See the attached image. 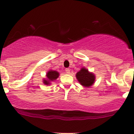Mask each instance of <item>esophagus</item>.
Here are the masks:
<instances>
[{
	"mask_svg": "<svg viewBox=\"0 0 134 134\" xmlns=\"http://www.w3.org/2000/svg\"><path fill=\"white\" fill-rule=\"evenodd\" d=\"M65 72H66V73H67V74H70V70L69 69H66Z\"/></svg>",
	"mask_w": 134,
	"mask_h": 134,
	"instance_id": "34e87169",
	"label": "esophagus"
}]
</instances>
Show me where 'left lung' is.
I'll list each match as a JSON object with an SVG mask.
<instances>
[{"mask_svg":"<svg viewBox=\"0 0 134 134\" xmlns=\"http://www.w3.org/2000/svg\"><path fill=\"white\" fill-rule=\"evenodd\" d=\"M76 79L84 87L89 88L93 85L95 81V76L93 72H90L85 67H82L76 73Z\"/></svg>","mask_w":134,"mask_h":134,"instance_id":"obj_1","label":"left lung"}]
</instances>
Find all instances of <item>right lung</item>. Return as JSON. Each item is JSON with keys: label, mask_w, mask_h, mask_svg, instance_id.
<instances>
[{"label": "right lung", "mask_w": 134, "mask_h": 134, "mask_svg": "<svg viewBox=\"0 0 134 134\" xmlns=\"http://www.w3.org/2000/svg\"><path fill=\"white\" fill-rule=\"evenodd\" d=\"M59 72H57V70H49L47 72L46 75V78L42 80V82L45 85H51V82L54 81L56 79L59 77Z\"/></svg>", "instance_id": "add662e5"}]
</instances>
